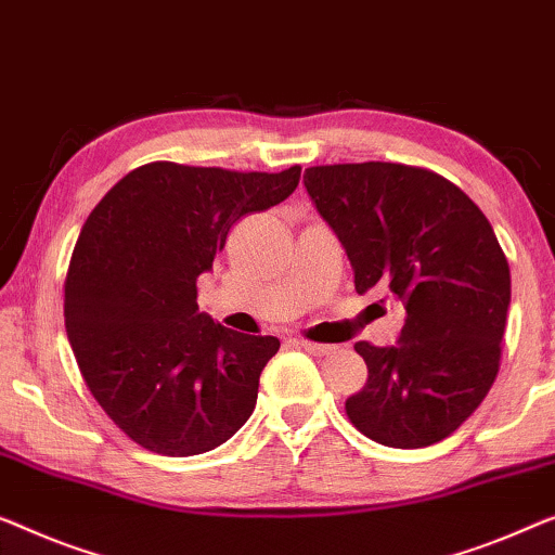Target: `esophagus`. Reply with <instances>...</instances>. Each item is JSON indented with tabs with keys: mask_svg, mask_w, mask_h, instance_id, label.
I'll list each match as a JSON object with an SVG mask.
<instances>
[{
	"mask_svg": "<svg viewBox=\"0 0 555 555\" xmlns=\"http://www.w3.org/2000/svg\"><path fill=\"white\" fill-rule=\"evenodd\" d=\"M297 345H300L302 350L312 352V356H327V352L333 350V345H323V343H310V340H300V343H297Z\"/></svg>",
	"mask_w": 555,
	"mask_h": 555,
	"instance_id": "34e87169",
	"label": "esophagus"
}]
</instances>
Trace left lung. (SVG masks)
<instances>
[{
  "mask_svg": "<svg viewBox=\"0 0 555 555\" xmlns=\"http://www.w3.org/2000/svg\"><path fill=\"white\" fill-rule=\"evenodd\" d=\"M302 180L348 253L356 291L380 285L405 305L398 345L356 343L367 380L345 413L380 446L438 443L483 403L501 367L511 268L491 222L425 167L318 165Z\"/></svg>",
  "mask_w": 555,
  "mask_h": 555,
  "instance_id": "8db88e82",
  "label": "left lung"
}]
</instances>
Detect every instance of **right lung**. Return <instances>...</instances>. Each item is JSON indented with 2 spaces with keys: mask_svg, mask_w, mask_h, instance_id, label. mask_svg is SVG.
Instances as JSON below:
<instances>
[{
  "mask_svg": "<svg viewBox=\"0 0 555 555\" xmlns=\"http://www.w3.org/2000/svg\"><path fill=\"white\" fill-rule=\"evenodd\" d=\"M283 172L150 163L90 212L64 280V325L92 398L127 438L159 455H197L243 428L258 403L272 335L197 312V278L240 218L293 195Z\"/></svg>",
  "mask_w": 555,
  "mask_h": 555,
  "instance_id": "right-lung-1",
  "label": "right lung"
}]
</instances>
